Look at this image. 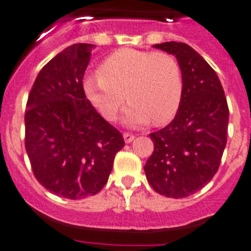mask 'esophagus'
Instances as JSON below:
<instances>
[{
    "label": "esophagus",
    "mask_w": 251,
    "mask_h": 251,
    "mask_svg": "<svg viewBox=\"0 0 251 251\" xmlns=\"http://www.w3.org/2000/svg\"><path fill=\"white\" fill-rule=\"evenodd\" d=\"M124 140H125V142L130 144V142H132L135 140V135L128 134V132H125V134H124Z\"/></svg>",
    "instance_id": "obj_1"
}]
</instances>
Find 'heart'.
Returning a JSON list of instances; mask_svg holds the SVG:
<instances>
[{
    "instance_id": "1",
    "label": "heart",
    "mask_w": 251,
    "mask_h": 251,
    "mask_svg": "<svg viewBox=\"0 0 251 251\" xmlns=\"http://www.w3.org/2000/svg\"><path fill=\"white\" fill-rule=\"evenodd\" d=\"M98 75L83 81V91L107 121L116 119L125 99L130 105L123 121L131 127L151 120L153 124L166 123L175 116L181 103V67L170 53L125 47L101 62Z\"/></svg>"
}]
</instances>
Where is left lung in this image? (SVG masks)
<instances>
[{
  "label": "left lung",
  "instance_id": "obj_1",
  "mask_svg": "<svg viewBox=\"0 0 251 251\" xmlns=\"http://www.w3.org/2000/svg\"><path fill=\"white\" fill-rule=\"evenodd\" d=\"M153 47L175 56L184 92L174 120L150 134L153 152L144 170L156 193L186 198L218 171L226 145L229 107L216 72L193 47L175 41Z\"/></svg>",
  "mask_w": 251,
  "mask_h": 251
}]
</instances>
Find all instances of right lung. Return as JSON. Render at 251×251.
Here are the masks:
<instances>
[{"instance_id": "right-lung-1", "label": "right lung", "mask_w": 251, "mask_h": 251, "mask_svg": "<svg viewBox=\"0 0 251 251\" xmlns=\"http://www.w3.org/2000/svg\"><path fill=\"white\" fill-rule=\"evenodd\" d=\"M94 45L65 49L38 72L25 114V146L37 181L61 198L83 199L105 186L123 135L95 110L82 78Z\"/></svg>"}]
</instances>
